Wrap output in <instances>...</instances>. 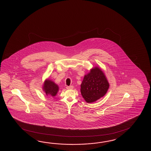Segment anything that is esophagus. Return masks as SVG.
<instances>
[{"label": "esophagus", "mask_w": 151, "mask_h": 151, "mask_svg": "<svg viewBox=\"0 0 151 151\" xmlns=\"http://www.w3.org/2000/svg\"><path fill=\"white\" fill-rule=\"evenodd\" d=\"M73 86H67L66 87V88L68 89V90H72L73 88Z\"/></svg>", "instance_id": "34e87169"}]
</instances>
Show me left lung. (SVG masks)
<instances>
[{"label":"left lung","instance_id":"left-lung-1","mask_svg":"<svg viewBox=\"0 0 151 151\" xmlns=\"http://www.w3.org/2000/svg\"><path fill=\"white\" fill-rule=\"evenodd\" d=\"M80 92L87 103H92L106 94L109 84L103 70L98 66L92 68L81 83Z\"/></svg>","mask_w":151,"mask_h":151}]
</instances>
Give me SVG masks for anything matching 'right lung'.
<instances>
[{
	"label": "right lung",
	"instance_id": "add662e5",
	"mask_svg": "<svg viewBox=\"0 0 151 151\" xmlns=\"http://www.w3.org/2000/svg\"><path fill=\"white\" fill-rule=\"evenodd\" d=\"M42 90L47 96H55L58 93L59 86L54 81L46 79L42 85Z\"/></svg>",
	"mask_w": 151,
	"mask_h": 151
}]
</instances>
